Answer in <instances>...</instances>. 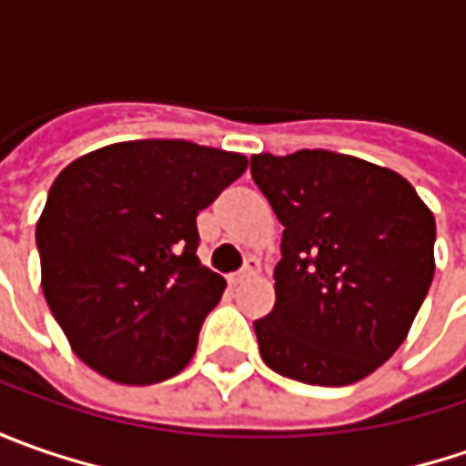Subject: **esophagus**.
<instances>
[{
	"mask_svg": "<svg viewBox=\"0 0 466 466\" xmlns=\"http://www.w3.org/2000/svg\"><path fill=\"white\" fill-rule=\"evenodd\" d=\"M251 275H257V264H254V261H248L246 269H241V272L228 275V282H230V285H238V282H243L246 278H251Z\"/></svg>",
	"mask_w": 466,
	"mask_h": 466,
	"instance_id": "esophagus-1",
	"label": "esophagus"
}]
</instances>
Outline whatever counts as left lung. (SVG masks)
Returning <instances> with one entry per match:
<instances>
[{
	"instance_id": "1",
	"label": "left lung",
	"mask_w": 466,
	"mask_h": 466,
	"mask_svg": "<svg viewBox=\"0 0 466 466\" xmlns=\"http://www.w3.org/2000/svg\"><path fill=\"white\" fill-rule=\"evenodd\" d=\"M251 176L285 228L275 309L254 321L264 363L303 384L366 379L428 296L433 212L400 173L329 150L254 155Z\"/></svg>"
}]
</instances>
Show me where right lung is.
Instances as JSON below:
<instances>
[{"instance_id":"obj_1","label":"right lung","mask_w":466,"mask_h":466,"mask_svg":"<svg viewBox=\"0 0 466 466\" xmlns=\"http://www.w3.org/2000/svg\"><path fill=\"white\" fill-rule=\"evenodd\" d=\"M246 166L187 139H135L56 176L35 225L41 285L85 366L132 386L188 366L225 290L197 257V215Z\"/></svg>"}]
</instances>
